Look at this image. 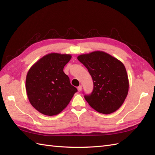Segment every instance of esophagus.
Segmentation results:
<instances>
[{
  "label": "esophagus",
  "mask_w": 155,
  "mask_h": 155,
  "mask_svg": "<svg viewBox=\"0 0 155 155\" xmlns=\"http://www.w3.org/2000/svg\"><path fill=\"white\" fill-rule=\"evenodd\" d=\"M82 88H83V87H82L81 85H80V86L78 87V91H79V92H80V91H82Z\"/></svg>",
  "instance_id": "obj_1"
}]
</instances>
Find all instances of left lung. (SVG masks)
I'll return each instance as SVG.
<instances>
[{"label": "left lung", "mask_w": 155, "mask_h": 155, "mask_svg": "<svg viewBox=\"0 0 155 155\" xmlns=\"http://www.w3.org/2000/svg\"><path fill=\"white\" fill-rule=\"evenodd\" d=\"M77 58L88 69L93 81V93L84 96L88 104L105 114L117 110L124 102L129 87L123 62L101 51L81 54Z\"/></svg>", "instance_id": "8db88e82"}]
</instances>
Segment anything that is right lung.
Segmentation results:
<instances>
[{"label":"right lung","mask_w":155,"mask_h":155,"mask_svg":"<svg viewBox=\"0 0 155 155\" xmlns=\"http://www.w3.org/2000/svg\"><path fill=\"white\" fill-rule=\"evenodd\" d=\"M71 58L69 54L51 52L39 59L28 70L26 91L30 103L39 113L47 116L59 114L77 92L63 71Z\"/></svg>","instance_id":"obj_1"}]
</instances>
